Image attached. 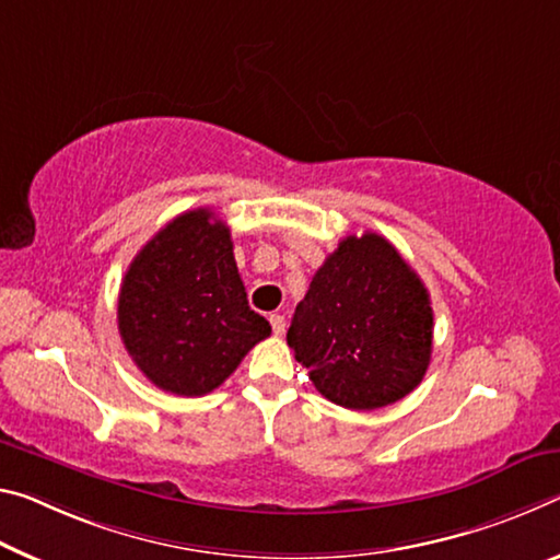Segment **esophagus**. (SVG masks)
Wrapping results in <instances>:
<instances>
[{
    "label": "esophagus",
    "instance_id": "obj_1",
    "mask_svg": "<svg viewBox=\"0 0 560 560\" xmlns=\"http://www.w3.org/2000/svg\"><path fill=\"white\" fill-rule=\"evenodd\" d=\"M269 322H271V328H273V334H277V336L287 331V318H283L281 314H271Z\"/></svg>",
    "mask_w": 560,
    "mask_h": 560
}]
</instances>
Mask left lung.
Segmentation results:
<instances>
[{
	"label": "left lung",
	"instance_id": "8db88e82",
	"mask_svg": "<svg viewBox=\"0 0 560 560\" xmlns=\"http://www.w3.org/2000/svg\"><path fill=\"white\" fill-rule=\"evenodd\" d=\"M287 341L336 406L374 411L396 404L429 369V291L384 236H346L314 273Z\"/></svg>",
	"mask_w": 560,
	"mask_h": 560
}]
</instances>
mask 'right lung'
I'll use <instances>...</instances> for the list:
<instances>
[{
  "mask_svg": "<svg viewBox=\"0 0 560 560\" xmlns=\"http://www.w3.org/2000/svg\"><path fill=\"white\" fill-rule=\"evenodd\" d=\"M121 341L154 386L203 396L271 334L252 312L232 232L211 209L184 211L141 246L124 273Z\"/></svg>",
  "mask_w": 560,
  "mask_h": 560,
  "instance_id": "add662e5",
  "label": "right lung"
}]
</instances>
